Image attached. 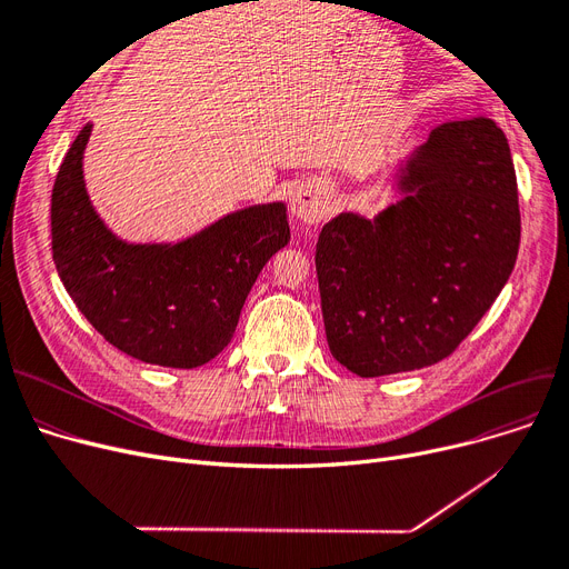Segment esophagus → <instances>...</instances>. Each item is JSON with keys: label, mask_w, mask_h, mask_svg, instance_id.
<instances>
[{"label": "esophagus", "mask_w": 569, "mask_h": 569, "mask_svg": "<svg viewBox=\"0 0 569 569\" xmlns=\"http://www.w3.org/2000/svg\"><path fill=\"white\" fill-rule=\"evenodd\" d=\"M290 214L302 223H318L330 214V200L322 189L302 184L290 193Z\"/></svg>", "instance_id": "esophagus-1"}]
</instances>
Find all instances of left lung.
<instances>
[{"label": "left lung", "instance_id": "1", "mask_svg": "<svg viewBox=\"0 0 569 569\" xmlns=\"http://www.w3.org/2000/svg\"><path fill=\"white\" fill-rule=\"evenodd\" d=\"M387 187L392 204L341 212L316 244L327 343L362 378L445 360L510 279L521 239L510 144L485 114L433 129Z\"/></svg>", "mask_w": 569, "mask_h": 569}]
</instances>
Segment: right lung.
I'll list each match as a JSON object with an SVG mask.
<instances>
[{"mask_svg": "<svg viewBox=\"0 0 569 569\" xmlns=\"http://www.w3.org/2000/svg\"><path fill=\"white\" fill-rule=\"evenodd\" d=\"M92 122L52 187V260L108 343L144 365L196 369L230 343L267 260L290 242L283 202L237 209L177 242H127L89 200L82 159Z\"/></svg>", "mask_w": 569, "mask_h": 569, "instance_id": "add662e5", "label": "right lung"}]
</instances>
